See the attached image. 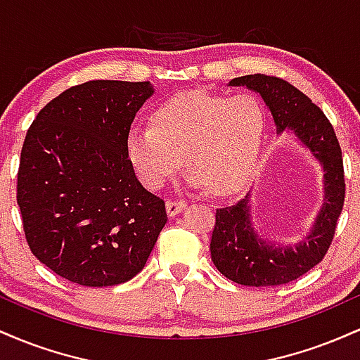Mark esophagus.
<instances>
[{
	"instance_id": "obj_1",
	"label": "esophagus",
	"mask_w": 360,
	"mask_h": 360,
	"mask_svg": "<svg viewBox=\"0 0 360 360\" xmlns=\"http://www.w3.org/2000/svg\"><path fill=\"white\" fill-rule=\"evenodd\" d=\"M186 208L184 201H171L169 200L166 203V212L169 217H176L177 213H181Z\"/></svg>"
}]
</instances>
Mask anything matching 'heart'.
<instances>
[{
	"label": "heart",
	"mask_w": 360,
	"mask_h": 360,
	"mask_svg": "<svg viewBox=\"0 0 360 360\" xmlns=\"http://www.w3.org/2000/svg\"><path fill=\"white\" fill-rule=\"evenodd\" d=\"M264 111L250 94L229 98L189 91L169 98L152 113L150 127L127 135V157L140 183L157 191L186 160L189 188L230 194L250 179L264 140ZM185 159H182V155Z\"/></svg>",
	"instance_id": "heart-1"
}]
</instances>
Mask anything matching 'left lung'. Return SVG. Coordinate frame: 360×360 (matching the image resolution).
<instances>
[{"instance_id":"obj_1","label":"left lung","mask_w":360,"mask_h":360,"mask_svg":"<svg viewBox=\"0 0 360 360\" xmlns=\"http://www.w3.org/2000/svg\"><path fill=\"white\" fill-rule=\"evenodd\" d=\"M229 86H243L257 93L271 113L276 135H291L321 169L323 203L308 233L292 243L271 240L257 229L252 189L237 203L217 210V223L210 243L217 269L243 286L286 284L298 279L325 257L335 233L345 196L340 146L323 111L284 79L250 74L235 77Z\"/></svg>"}]
</instances>
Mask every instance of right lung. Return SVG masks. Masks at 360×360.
I'll use <instances>...</instances> for the list:
<instances>
[{"mask_svg":"<svg viewBox=\"0 0 360 360\" xmlns=\"http://www.w3.org/2000/svg\"><path fill=\"white\" fill-rule=\"evenodd\" d=\"M150 82L89 81L45 105L28 128L18 171L25 237L40 262L89 288L130 281L167 221L127 157Z\"/></svg>","mask_w":360,"mask_h":360,"instance_id":"add662e5","label":"right lung"}]
</instances>
